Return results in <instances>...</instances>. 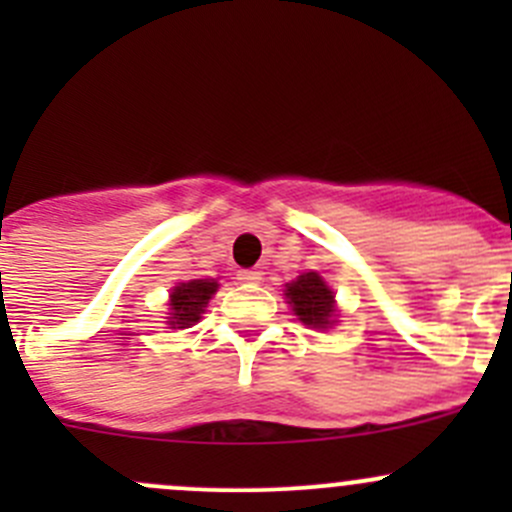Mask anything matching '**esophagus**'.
Returning a JSON list of instances; mask_svg holds the SVG:
<instances>
[{
    "instance_id": "obj_1",
    "label": "esophagus",
    "mask_w": 512,
    "mask_h": 512,
    "mask_svg": "<svg viewBox=\"0 0 512 512\" xmlns=\"http://www.w3.org/2000/svg\"><path fill=\"white\" fill-rule=\"evenodd\" d=\"M237 280L245 282V285H252V282H260L262 275L257 270H240L237 272Z\"/></svg>"
}]
</instances>
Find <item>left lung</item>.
Here are the masks:
<instances>
[{"label":"left lung","mask_w":512,"mask_h":512,"mask_svg":"<svg viewBox=\"0 0 512 512\" xmlns=\"http://www.w3.org/2000/svg\"><path fill=\"white\" fill-rule=\"evenodd\" d=\"M285 294L299 322L309 324L314 329H329L334 324V314H337L334 294L332 289L324 285L317 272L299 275L297 280L289 282Z\"/></svg>","instance_id":"1"}]
</instances>
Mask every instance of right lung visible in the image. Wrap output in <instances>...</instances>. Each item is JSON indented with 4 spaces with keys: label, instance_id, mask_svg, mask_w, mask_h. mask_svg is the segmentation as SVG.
I'll return each instance as SVG.
<instances>
[{
    "label": "right lung",
    "instance_id": "obj_1",
    "mask_svg": "<svg viewBox=\"0 0 512 512\" xmlns=\"http://www.w3.org/2000/svg\"><path fill=\"white\" fill-rule=\"evenodd\" d=\"M215 292H218L215 280H190L175 287L170 294V327L185 329L198 322L200 314L205 312V304Z\"/></svg>",
    "mask_w": 512,
    "mask_h": 512
}]
</instances>
